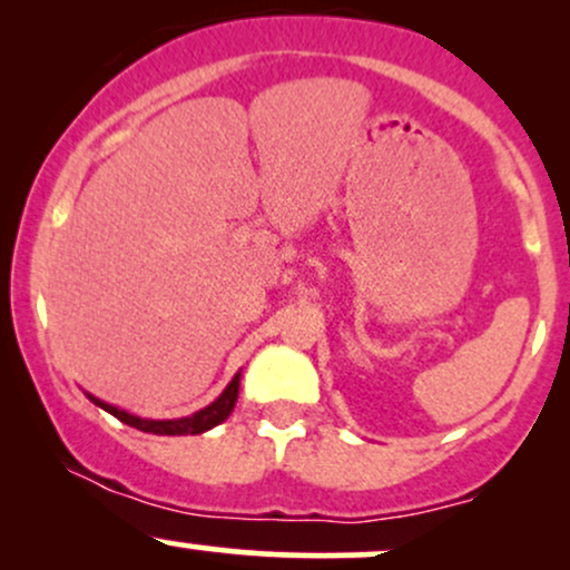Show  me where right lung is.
Here are the masks:
<instances>
[{"mask_svg": "<svg viewBox=\"0 0 570 570\" xmlns=\"http://www.w3.org/2000/svg\"><path fill=\"white\" fill-rule=\"evenodd\" d=\"M238 389H240V372H235V377L227 383V389L222 391V394L214 399L208 407H203L185 417H171V421L139 417V415H134V412L115 407V404H109V402H101V399L94 394H85V396H88L94 404H98L101 410H107L109 415H115L117 421L126 423V426H134L139 431H147V434H158V436H187V434H203V431L219 426L222 421H227L235 407V402H238Z\"/></svg>", "mask_w": 570, "mask_h": 570, "instance_id": "obj_1", "label": "right lung"}]
</instances>
